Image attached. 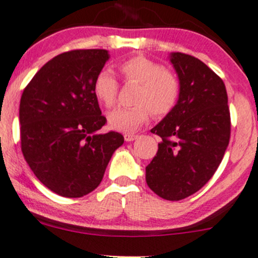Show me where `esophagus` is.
Wrapping results in <instances>:
<instances>
[{
	"label": "esophagus",
	"mask_w": 258,
	"mask_h": 258,
	"mask_svg": "<svg viewBox=\"0 0 258 258\" xmlns=\"http://www.w3.org/2000/svg\"><path fill=\"white\" fill-rule=\"evenodd\" d=\"M135 139H138V135H135V134H124V140H125L126 143L134 141Z\"/></svg>",
	"instance_id": "esophagus-1"
}]
</instances>
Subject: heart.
I'll return each instance as SVG.
<instances>
[{
    "mask_svg": "<svg viewBox=\"0 0 258 258\" xmlns=\"http://www.w3.org/2000/svg\"><path fill=\"white\" fill-rule=\"evenodd\" d=\"M120 74L126 82L138 83L134 101L137 105L119 107L107 115L108 125L123 133H134L146 123L151 112L157 117L169 113L179 97L178 78L163 69L155 60L145 56H134L123 60ZM95 97L107 108L114 106L118 95V83L111 71L103 69L96 75L92 85Z\"/></svg>",
    "mask_w": 258,
    "mask_h": 258,
    "instance_id": "obj_1",
    "label": "heart"
}]
</instances>
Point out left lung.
Listing matches in <instances>:
<instances>
[{"instance_id": "obj_1", "label": "left lung", "mask_w": 258, "mask_h": 258, "mask_svg": "<svg viewBox=\"0 0 258 258\" xmlns=\"http://www.w3.org/2000/svg\"><path fill=\"white\" fill-rule=\"evenodd\" d=\"M180 85L174 108L151 129L162 138L146 167L153 192L179 201L199 191L212 178L230 138V113L225 85L204 62L172 52Z\"/></svg>"}]
</instances>
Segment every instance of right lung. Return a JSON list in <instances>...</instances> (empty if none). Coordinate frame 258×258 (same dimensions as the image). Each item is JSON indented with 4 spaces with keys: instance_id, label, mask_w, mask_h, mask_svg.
Listing matches in <instances>:
<instances>
[{
    "instance_id": "add662e5",
    "label": "right lung",
    "mask_w": 258,
    "mask_h": 258,
    "mask_svg": "<svg viewBox=\"0 0 258 258\" xmlns=\"http://www.w3.org/2000/svg\"><path fill=\"white\" fill-rule=\"evenodd\" d=\"M109 59L107 50H75L48 60L23 91L19 106L22 152L46 187L82 198L102 180L123 135L106 124L92 85Z\"/></svg>"
}]
</instances>
